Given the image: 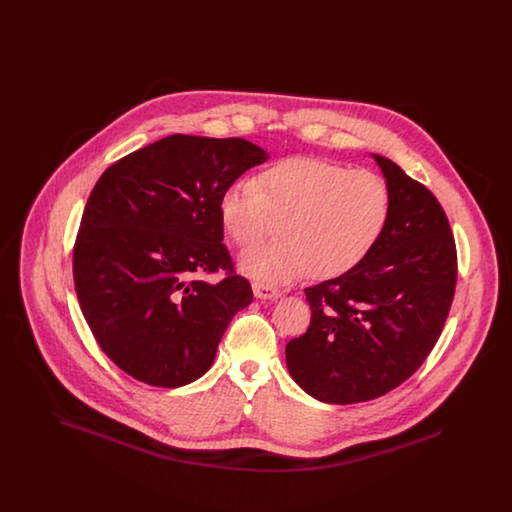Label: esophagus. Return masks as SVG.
<instances>
[{
    "label": "esophagus",
    "instance_id": "1",
    "mask_svg": "<svg viewBox=\"0 0 512 512\" xmlns=\"http://www.w3.org/2000/svg\"><path fill=\"white\" fill-rule=\"evenodd\" d=\"M253 293H255V297L261 299V301H274V299L280 297L278 290H272V288L261 286V284H253Z\"/></svg>",
    "mask_w": 512,
    "mask_h": 512
}]
</instances>
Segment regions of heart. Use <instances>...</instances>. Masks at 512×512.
<instances>
[{"mask_svg":"<svg viewBox=\"0 0 512 512\" xmlns=\"http://www.w3.org/2000/svg\"><path fill=\"white\" fill-rule=\"evenodd\" d=\"M219 217L238 245L257 242L282 220V242L249 247L238 259L247 278L274 288L309 272L334 278L363 263L388 228L391 192L376 172L292 157L257 180L232 182L220 195Z\"/></svg>","mask_w":512,"mask_h":512,"instance_id":"obj_1","label":"heart"}]
</instances>
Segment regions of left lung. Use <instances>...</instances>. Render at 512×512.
I'll return each instance as SVG.
<instances>
[{
	"mask_svg": "<svg viewBox=\"0 0 512 512\" xmlns=\"http://www.w3.org/2000/svg\"><path fill=\"white\" fill-rule=\"evenodd\" d=\"M391 217L363 263L305 288L309 330L286 345L295 384L332 405L376 399L403 384L434 349L457 284V251L438 199L372 153Z\"/></svg>",
	"mask_w": 512,
	"mask_h": 512,
	"instance_id": "1",
	"label": "left lung"
}]
</instances>
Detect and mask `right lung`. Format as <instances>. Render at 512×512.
<instances>
[{"mask_svg":"<svg viewBox=\"0 0 512 512\" xmlns=\"http://www.w3.org/2000/svg\"><path fill=\"white\" fill-rule=\"evenodd\" d=\"M268 153L242 138L174 134L101 174L74 245V288L105 355L132 378L180 388L215 361L253 301L222 244V192ZM222 267L219 285L200 276Z\"/></svg>","mask_w":512,"mask_h":512,"instance_id":"right-lung-1","label":"right lung"}]
</instances>
